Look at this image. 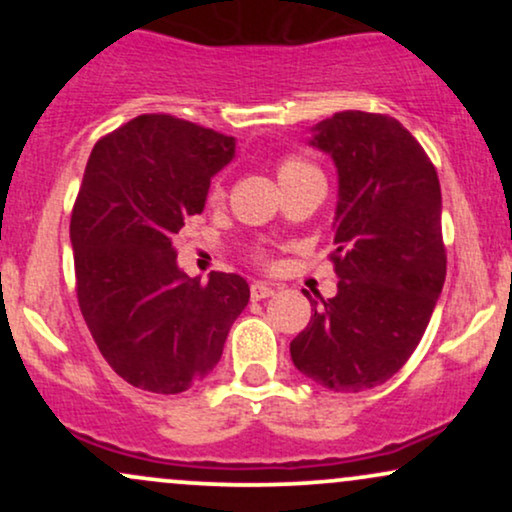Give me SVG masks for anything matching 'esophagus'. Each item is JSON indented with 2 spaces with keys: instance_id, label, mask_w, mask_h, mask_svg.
Masks as SVG:
<instances>
[{
  "instance_id": "obj_1",
  "label": "esophagus",
  "mask_w": 512,
  "mask_h": 512,
  "mask_svg": "<svg viewBox=\"0 0 512 512\" xmlns=\"http://www.w3.org/2000/svg\"><path fill=\"white\" fill-rule=\"evenodd\" d=\"M274 296V286L264 284V281H252L250 284V298L252 301H262V298Z\"/></svg>"
}]
</instances>
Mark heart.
<instances>
[{
    "label": "heart",
    "mask_w": 512,
    "mask_h": 512,
    "mask_svg": "<svg viewBox=\"0 0 512 512\" xmlns=\"http://www.w3.org/2000/svg\"><path fill=\"white\" fill-rule=\"evenodd\" d=\"M310 170H315V168L310 166V163H305L303 158L296 156V154L281 156L279 163H276V175H279L281 185H286V182H291L296 178H301V175L310 173ZM223 195H226V192H223L221 178H214L207 187V204H219ZM255 260L264 262V252L262 250H255Z\"/></svg>",
    "instance_id": "1"
}]
</instances>
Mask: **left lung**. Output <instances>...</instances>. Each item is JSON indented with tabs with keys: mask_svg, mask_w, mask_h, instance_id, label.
<instances>
[{
	"mask_svg": "<svg viewBox=\"0 0 512 512\" xmlns=\"http://www.w3.org/2000/svg\"><path fill=\"white\" fill-rule=\"evenodd\" d=\"M334 158L339 202L330 262L339 291L313 301L291 342L293 366L332 392H363L397 373L424 337L448 269L440 182L395 117L344 110L315 127Z\"/></svg>",
	"mask_w": 512,
	"mask_h": 512,
	"instance_id": "obj_1",
	"label": "left lung"
}]
</instances>
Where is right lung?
Instances as JSON below:
<instances>
[{
  "mask_svg": "<svg viewBox=\"0 0 512 512\" xmlns=\"http://www.w3.org/2000/svg\"><path fill=\"white\" fill-rule=\"evenodd\" d=\"M233 149V137L149 113L88 156L69 221L76 298L108 366L139 390L178 395L207 378L250 301L238 274H182L170 245Z\"/></svg>",
  "mask_w": 512,
  "mask_h": 512,
  "instance_id": "add662e5",
  "label": "right lung"
}]
</instances>
